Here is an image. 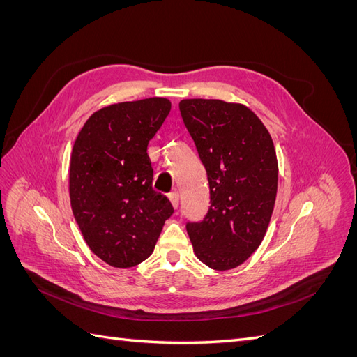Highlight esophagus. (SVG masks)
Segmentation results:
<instances>
[{"label": "esophagus", "mask_w": 357, "mask_h": 357, "mask_svg": "<svg viewBox=\"0 0 357 357\" xmlns=\"http://www.w3.org/2000/svg\"><path fill=\"white\" fill-rule=\"evenodd\" d=\"M169 201H171V205L174 208H177L178 207V202H180V197H178V192H172V193H169Z\"/></svg>", "instance_id": "obj_1"}]
</instances>
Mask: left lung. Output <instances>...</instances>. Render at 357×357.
<instances>
[{"mask_svg":"<svg viewBox=\"0 0 357 357\" xmlns=\"http://www.w3.org/2000/svg\"><path fill=\"white\" fill-rule=\"evenodd\" d=\"M178 109L207 171L211 204L186 229L199 261L228 271L256 252L271 220L278 181L273 138L238 102L193 98Z\"/></svg>","mask_w":357,"mask_h":357,"instance_id":"1","label":"left lung"}]
</instances>
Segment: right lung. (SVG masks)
I'll list each match as a JSON object with an SVG mask.
<instances>
[{"instance_id":"add662e5","label":"right lung","mask_w":357,"mask_h":357,"mask_svg":"<svg viewBox=\"0 0 357 357\" xmlns=\"http://www.w3.org/2000/svg\"><path fill=\"white\" fill-rule=\"evenodd\" d=\"M171 110L167 98L107 105L75 138L70 160V201L86 244L105 264L131 268L153 253L172 214L167 197L152 189L147 156Z\"/></svg>"}]
</instances>
